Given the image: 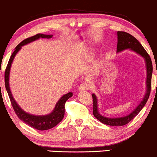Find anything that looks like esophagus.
<instances>
[{"mask_svg":"<svg viewBox=\"0 0 157 157\" xmlns=\"http://www.w3.org/2000/svg\"><path fill=\"white\" fill-rule=\"evenodd\" d=\"M91 89V85L90 83H89L88 82H82L80 86H79V89L80 91L83 90H89Z\"/></svg>","mask_w":157,"mask_h":157,"instance_id":"esophagus-1","label":"esophagus"}]
</instances>
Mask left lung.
<instances>
[{
  "label": "left lung",
  "instance_id": "obj_1",
  "mask_svg": "<svg viewBox=\"0 0 157 157\" xmlns=\"http://www.w3.org/2000/svg\"><path fill=\"white\" fill-rule=\"evenodd\" d=\"M118 35V44H117V52L124 51L125 49L130 48L132 51L139 53V55L143 56L145 59L146 67H147V91H146L145 95L143 98L142 101L140 104L136 108L135 110L132 112L130 115H127L125 117H121V118H109L106 117L102 116L99 114L98 111V104H97V98L95 94H92L93 99V115L98 121L101 123L109 125V126H123V125L127 124L129 122L135 118L136 115L139 114V112L142 109L144 106L147 103L150 94H151V77H152L153 72V65L151 59L150 57L149 54L147 53L143 46L140 44V42L136 39L135 37L132 36L130 33L123 31H118L117 33Z\"/></svg>",
  "mask_w": 157,
  "mask_h": 157
}]
</instances>
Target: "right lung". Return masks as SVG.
I'll list each match as a JSON object with an SVG mask.
<instances>
[{
	"mask_svg": "<svg viewBox=\"0 0 157 157\" xmlns=\"http://www.w3.org/2000/svg\"><path fill=\"white\" fill-rule=\"evenodd\" d=\"M52 37V35H44V34L38 33L36 35L27 38L25 40L22 41L21 42L19 43L16 48H15L14 52L12 53L10 56V60L8 62L7 66H6V70H5L4 74V79H5V87H6V92L8 93L9 98H10V102H11L12 106H13V109H14L15 114L17 116L20 118L21 120L23 121L25 124H28L29 126L32 127L33 128L39 130H46L49 129L53 128L56 125L63 120V117L65 115V104L68 98L73 95L71 92H68V94H65L59 100L57 104H56L54 109L51 113L47 115H43V116H38V115H30L29 113H27L24 111L23 109H21V107L17 104L15 102L14 98H13L12 93L10 92V85H9V75H10V67H11L12 63H13V59H14L15 54L18 53V51L21 49V47L25 44H27V43H30L31 42L36 40L39 38H49Z\"/></svg>",
	"mask_w": 157,
	"mask_h": 157,
	"instance_id": "add662e5",
	"label": "right lung"
}]
</instances>
